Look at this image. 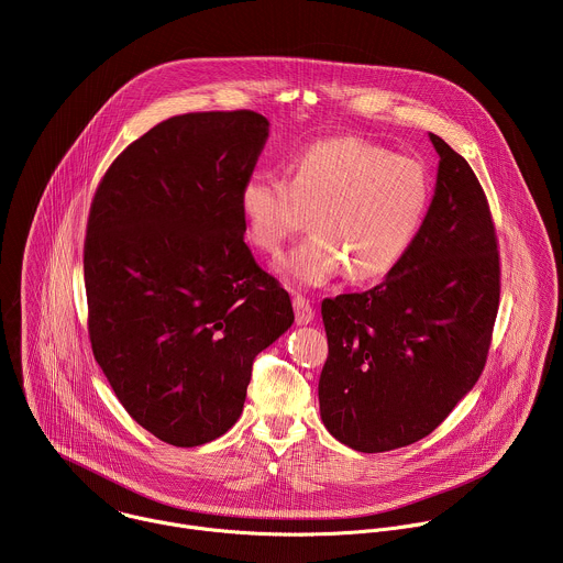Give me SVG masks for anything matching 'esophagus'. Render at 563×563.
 Instances as JSON below:
<instances>
[{
  "mask_svg": "<svg viewBox=\"0 0 563 563\" xmlns=\"http://www.w3.org/2000/svg\"><path fill=\"white\" fill-rule=\"evenodd\" d=\"M294 313H296V323L298 325H307V323H311V320H313V307L300 294L294 296Z\"/></svg>",
  "mask_w": 563,
  "mask_h": 563,
  "instance_id": "obj_1",
  "label": "esophagus"
}]
</instances>
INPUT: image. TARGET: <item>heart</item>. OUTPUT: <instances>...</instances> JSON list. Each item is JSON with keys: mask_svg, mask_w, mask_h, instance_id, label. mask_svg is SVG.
<instances>
[{"mask_svg": "<svg viewBox=\"0 0 563 563\" xmlns=\"http://www.w3.org/2000/svg\"><path fill=\"white\" fill-rule=\"evenodd\" d=\"M430 200L432 178L417 157L345 135L302 148L287 165V180L250 176L238 205L247 240L269 256L309 216L313 235L278 272L294 285L323 287L345 272L358 283L391 274L410 254Z\"/></svg>", "mask_w": 563, "mask_h": 563, "instance_id": "1", "label": "heart"}]
</instances>
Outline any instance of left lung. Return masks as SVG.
<instances>
[{
  "label": "left lung",
  "instance_id": "1",
  "mask_svg": "<svg viewBox=\"0 0 563 563\" xmlns=\"http://www.w3.org/2000/svg\"><path fill=\"white\" fill-rule=\"evenodd\" d=\"M432 205L410 254L361 294L325 298L320 419L358 452L437 430L486 367L501 294L497 231L472 167L445 140Z\"/></svg>",
  "mask_w": 563,
  "mask_h": 563
}]
</instances>
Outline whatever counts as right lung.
I'll return each mask as SVG.
<instances>
[{
  "mask_svg": "<svg viewBox=\"0 0 563 563\" xmlns=\"http://www.w3.org/2000/svg\"><path fill=\"white\" fill-rule=\"evenodd\" d=\"M267 135L256 111L174 115L113 159L91 202L93 356L131 419L176 448L238 421L254 358L294 323L238 205Z\"/></svg>",
  "mask_w": 563,
  "mask_h": 563,
  "instance_id": "right-lung-1",
  "label": "right lung"
}]
</instances>
